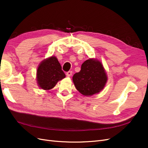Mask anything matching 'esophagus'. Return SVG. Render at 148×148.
I'll use <instances>...</instances> for the list:
<instances>
[{
	"label": "esophagus",
	"mask_w": 148,
	"mask_h": 148,
	"mask_svg": "<svg viewBox=\"0 0 148 148\" xmlns=\"http://www.w3.org/2000/svg\"><path fill=\"white\" fill-rule=\"evenodd\" d=\"M71 75H72V71H69L68 72H66V77H71Z\"/></svg>",
	"instance_id": "1"
}]
</instances>
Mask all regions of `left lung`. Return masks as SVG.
Instances as JSON below:
<instances>
[{
    "mask_svg": "<svg viewBox=\"0 0 148 148\" xmlns=\"http://www.w3.org/2000/svg\"><path fill=\"white\" fill-rule=\"evenodd\" d=\"M107 81V75L101 62L93 59L84 61L82 65L81 70L73 77L76 88L85 96L100 92Z\"/></svg>",
    "mask_w": 148,
    "mask_h": 148,
    "instance_id": "left-lung-1",
    "label": "left lung"
}]
</instances>
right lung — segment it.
I'll list each match as a JSON object with an SVG mask.
<instances>
[{
	"mask_svg": "<svg viewBox=\"0 0 148 148\" xmlns=\"http://www.w3.org/2000/svg\"><path fill=\"white\" fill-rule=\"evenodd\" d=\"M65 77L64 72L57 59L52 56L44 59L39 65L36 79L38 86L44 90L54 87L57 82Z\"/></svg>",
	"mask_w": 148,
	"mask_h": 148,
	"instance_id": "add662e5",
	"label": "right lung"
}]
</instances>
